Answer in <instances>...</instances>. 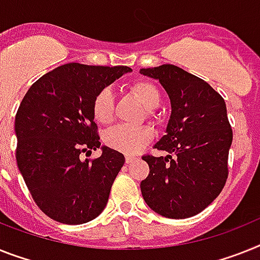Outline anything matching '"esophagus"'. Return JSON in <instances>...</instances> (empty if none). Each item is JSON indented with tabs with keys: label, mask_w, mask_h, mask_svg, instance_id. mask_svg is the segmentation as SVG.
Returning a JSON list of instances; mask_svg holds the SVG:
<instances>
[{
	"label": "esophagus",
	"mask_w": 260,
	"mask_h": 260,
	"mask_svg": "<svg viewBox=\"0 0 260 260\" xmlns=\"http://www.w3.org/2000/svg\"><path fill=\"white\" fill-rule=\"evenodd\" d=\"M135 160H136V157H135V156H125V162L126 164L134 162Z\"/></svg>",
	"instance_id": "esophagus-1"
}]
</instances>
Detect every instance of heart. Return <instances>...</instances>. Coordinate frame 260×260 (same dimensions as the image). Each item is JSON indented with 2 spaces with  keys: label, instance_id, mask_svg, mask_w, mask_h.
Returning a JSON list of instances; mask_svg holds the SVG:
<instances>
[{
  "label": "heart",
  "instance_id": "obj_1",
  "mask_svg": "<svg viewBox=\"0 0 260 260\" xmlns=\"http://www.w3.org/2000/svg\"><path fill=\"white\" fill-rule=\"evenodd\" d=\"M131 92L145 107L147 116L154 117V110L160 106L161 93L149 80H136L131 84ZM115 112V100L110 88H102L95 95L92 102V113L96 121L108 124L112 121ZM153 139V131L149 126L117 125L107 131L104 141L111 149L125 154H136Z\"/></svg>",
  "mask_w": 260,
  "mask_h": 260
}]
</instances>
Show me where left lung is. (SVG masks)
Instances as JSON below:
<instances>
[{
    "label": "left lung",
    "mask_w": 260,
    "mask_h": 260,
    "mask_svg": "<svg viewBox=\"0 0 260 260\" xmlns=\"http://www.w3.org/2000/svg\"><path fill=\"white\" fill-rule=\"evenodd\" d=\"M140 73L158 79L172 104L167 135L154 145L169 154L143 156L149 174L141 181V194L162 217H193L219 196L228 180L233 129L226 103L209 83L174 64Z\"/></svg>",
    "instance_id": "left-lung-1"
}]
</instances>
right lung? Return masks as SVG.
Masks as SVG:
<instances>
[{
  "mask_svg": "<svg viewBox=\"0 0 260 260\" xmlns=\"http://www.w3.org/2000/svg\"><path fill=\"white\" fill-rule=\"evenodd\" d=\"M132 70L67 63L41 76L15 115L17 165L32 200L47 217L66 224L92 221L104 210L124 165L123 153L100 147L92 102L100 89Z\"/></svg>",
  "mask_w": 260,
  "mask_h": 260,
  "instance_id": "1",
  "label": "right lung"
}]
</instances>
